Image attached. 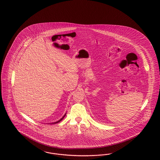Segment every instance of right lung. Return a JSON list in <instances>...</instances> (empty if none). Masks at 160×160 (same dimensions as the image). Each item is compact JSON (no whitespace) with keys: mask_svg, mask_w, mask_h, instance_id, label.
<instances>
[{"mask_svg":"<svg viewBox=\"0 0 160 160\" xmlns=\"http://www.w3.org/2000/svg\"><path fill=\"white\" fill-rule=\"evenodd\" d=\"M65 116H66V113H65V115H64V116H63V117H62V118H61V119H60V120H59V121H58V122H55V123H51V124H55V123H58V122H60V121H62V119H63V118H64V117H65Z\"/></svg>","mask_w":160,"mask_h":160,"instance_id":"obj_1","label":"right lung"}]
</instances>
